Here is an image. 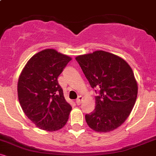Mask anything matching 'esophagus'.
<instances>
[{
  "label": "esophagus",
  "instance_id": "34e87169",
  "mask_svg": "<svg viewBox=\"0 0 156 156\" xmlns=\"http://www.w3.org/2000/svg\"><path fill=\"white\" fill-rule=\"evenodd\" d=\"M83 98L82 96H78V99L76 100V104L77 105H80V103H82V101H83Z\"/></svg>",
  "mask_w": 156,
  "mask_h": 156
}]
</instances>
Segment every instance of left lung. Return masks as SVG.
Segmentation results:
<instances>
[{
    "label": "left lung",
    "mask_w": 156,
    "mask_h": 156,
    "mask_svg": "<svg viewBox=\"0 0 156 156\" xmlns=\"http://www.w3.org/2000/svg\"><path fill=\"white\" fill-rule=\"evenodd\" d=\"M76 59L92 88L99 93L94 110L85 115L87 125L98 132L116 129L126 120L136 101L138 86L131 67L120 57L103 51Z\"/></svg>",
    "instance_id": "8db88e82"
}]
</instances>
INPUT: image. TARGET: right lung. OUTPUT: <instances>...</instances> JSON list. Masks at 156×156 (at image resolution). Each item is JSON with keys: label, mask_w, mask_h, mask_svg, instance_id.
<instances>
[{"label": "right lung", "mask_w": 156, "mask_h": 156, "mask_svg": "<svg viewBox=\"0 0 156 156\" xmlns=\"http://www.w3.org/2000/svg\"><path fill=\"white\" fill-rule=\"evenodd\" d=\"M71 59L54 49L43 50L28 60L19 77L20 104L40 129L58 130L68 120L72 107L64 98L58 77Z\"/></svg>", "instance_id": "add662e5"}]
</instances>
